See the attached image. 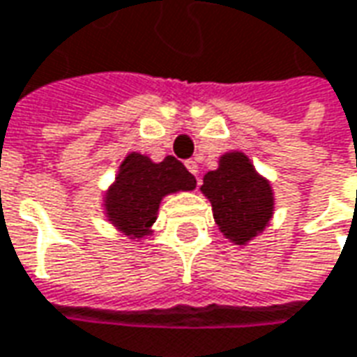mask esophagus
<instances>
[{"label": "esophagus", "instance_id": "esophagus-1", "mask_svg": "<svg viewBox=\"0 0 357 357\" xmlns=\"http://www.w3.org/2000/svg\"><path fill=\"white\" fill-rule=\"evenodd\" d=\"M185 166H187V170L191 172L193 176H197V174H199V166H197L195 160H187Z\"/></svg>", "mask_w": 357, "mask_h": 357}]
</instances>
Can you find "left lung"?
<instances>
[{"instance_id": "left-lung-1", "label": "left lung", "mask_w": 357, "mask_h": 357, "mask_svg": "<svg viewBox=\"0 0 357 357\" xmlns=\"http://www.w3.org/2000/svg\"><path fill=\"white\" fill-rule=\"evenodd\" d=\"M201 191L213 204L214 222L236 245H245L273 218V187L239 151L222 154L218 168L204 174Z\"/></svg>"}]
</instances>
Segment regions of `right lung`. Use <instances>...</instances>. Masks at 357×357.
<instances>
[{"mask_svg": "<svg viewBox=\"0 0 357 357\" xmlns=\"http://www.w3.org/2000/svg\"><path fill=\"white\" fill-rule=\"evenodd\" d=\"M195 185V176L174 156L153 162L141 153H129L119 164L116 181L104 195V213L121 234L141 239L151 236L164 197L191 191Z\"/></svg>", "mask_w": 357, "mask_h": 357, "instance_id": "1", "label": "right lung"}]
</instances>
